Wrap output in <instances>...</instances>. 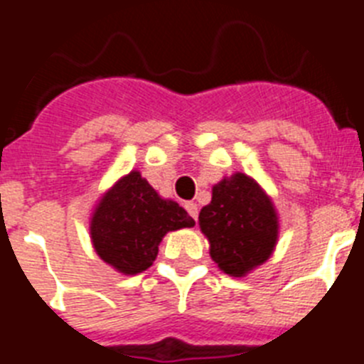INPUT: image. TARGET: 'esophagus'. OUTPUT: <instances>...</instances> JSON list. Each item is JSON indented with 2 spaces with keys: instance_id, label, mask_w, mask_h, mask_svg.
<instances>
[{
  "instance_id": "esophagus-1",
  "label": "esophagus",
  "mask_w": 364,
  "mask_h": 364,
  "mask_svg": "<svg viewBox=\"0 0 364 364\" xmlns=\"http://www.w3.org/2000/svg\"><path fill=\"white\" fill-rule=\"evenodd\" d=\"M184 208H186V211H188V213H189V217L197 220V217H198L197 204H195V202H184Z\"/></svg>"
}]
</instances>
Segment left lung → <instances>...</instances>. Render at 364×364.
<instances>
[{"mask_svg":"<svg viewBox=\"0 0 364 364\" xmlns=\"http://www.w3.org/2000/svg\"><path fill=\"white\" fill-rule=\"evenodd\" d=\"M210 240V255L231 277L264 264L279 239V217L272 198L252 176L235 173L213 186L211 202L198 215Z\"/></svg>","mask_w":364,"mask_h":364,"instance_id":"left-lung-1","label":"left lung"}]
</instances>
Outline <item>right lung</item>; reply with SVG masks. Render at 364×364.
<instances>
[{
	"instance_id": "right-lung-1",
	"label": "right lung",
	"mask_w": 364,
	"mask_h": 364,
	"mask_svg": "<svg viewBox=\"0 0 364 364\" xmlns=\"http://www.w3.org/2000/svg\"><path fill=\"white\" fill-rule=\"evenodd\" d=\"M193 226L184 208L131 171L100 198L89 230L100 259L124 275H136L153 264L167 231Z\"/></svg>"
}]
</instances>
